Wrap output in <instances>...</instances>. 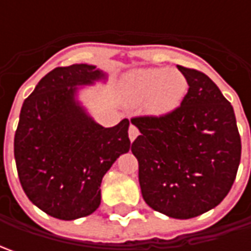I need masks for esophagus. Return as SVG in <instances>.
I'll return each mask as SVG.
<instances>
[{
    "label": "esophagus",
    "instance_id": "obj_1",
    "mask_svg": "<svg viewBox=\"0 0 251 251\" xmlns=\"http://www.w3.org/2000/svg\"><path fill=\"white\" fill-rule=\"evenodd\" d=\"M138 135H140V131H138V128H137L135 126H130V128H128V138H130L131 142L135 140Z\"/></svg>",
    "mask_w": 251,
    "mask_h": 251
}]
</instances>
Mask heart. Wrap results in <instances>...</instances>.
<instances>
[{"instance_id": "b5f03b06", "label": "heart", "mask_w": 251, "mask_h": 251, "mask_svg": "<svg viewBox=\"0 0 251 251\" xmlns=\"http://www.w3.org/2000/svg\"><path fill=\"white\" fill-rule=\"evenodd\" d=\"M187 81L177 71L169 68H141L124 75L121 96L130 106L145 104V111L155 116H168L186 96Z\"/></svg>"}]
</instances>
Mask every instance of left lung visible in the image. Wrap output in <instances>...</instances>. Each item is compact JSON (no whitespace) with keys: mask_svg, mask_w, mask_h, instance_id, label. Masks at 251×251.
Returning <instances> with one entry per match:
<instances>
[{"mask_svg":"<svg viewBox=\"0 0 251 251\" xmlns=\"http://www.w3.org/2000/svg\"><path fill=\"white\" fill-rule=\"evenodd\" d=\"M188 83L168 116L135 117L142 197L152 209L190 219L215 208L236 178L242 142L233 107L205 74L177 65Z\"/></svg>","mask_w":251,"mask_h":251,"instance_id":"1","label":"left lung"}]
</instances>
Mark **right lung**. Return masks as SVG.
<instances>
[{
    "label": "right lung",
    "instance_id": "obj_1",
    "mask_svg": "<svg viewBox=\"0 0 251 251\" xmlns=\"http://www.w3.org/2000/svg\"><path fill=\"white\" fill-rule=\"evenodd\" d=\"M106 79L89 64L58 67L22 104L14 140L18 176L27 198L50 217L73 221L95 212L101 178L130 151V121L106 128L78 99L81 88Z\"/></svg>",
    "mask_w": 251,
    "mask_h": 251
}]
</instances>
